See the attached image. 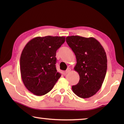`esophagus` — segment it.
Wrapping results in <instances>:
<instances>
[{
	"mask_svg": "<svg viewBox=\"0 0 124 124\" xmlns=\"http://www.w3.org/2000/svg\"><path fill=\"white\" fill-rule=\"evenodd\" d=\"M70 71H71V69H70V68H68V69L66 70V71H65V73H69V72H70Z\"/></svg>",
	"mask_w": 124,
	"mask_h": 124,
	"instance_id": "obj_1",
	"label": "esophagus"
}]
</instances>
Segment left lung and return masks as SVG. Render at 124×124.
<instances>
[{"instance_id":"obj_1","label":"left lung","mask_w":124,"mask_h":124,"mask_svg":"<svg viewBox=\"0 0 124 124\" xmlns=\"http://www.w3.org/2000/svg\"><path fill=\"white\" fill-rule=\"evenodd\" d=\"M66 41L76 55L74 70L79 75V83L72 86L76 95L89 98L101 88L107 70L106 53L100 42L93 37L68 36Z\"/></svg>"}]
</instances>
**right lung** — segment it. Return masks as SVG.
Returning a JSON list of instances; mask_svg holds the SVG:
<instances>
[{"mask_svg":"<svg viewBox=\"0 0 124 124\" xmlns=\"http://www.w3.org/2000/svg\"><path fill=\"white\" fill-rule=\"evenodd\" d=\"M65 37H37L23 48L20 57V71L25 87L34 95L41 96L53 88L61 74L56 68V51Z\"/></svg>","mask_w":124,"mask_h":124,"instance_id":"right-lung-1","label":"right lung"}]
</instances>
